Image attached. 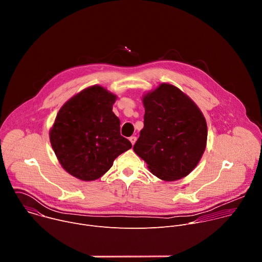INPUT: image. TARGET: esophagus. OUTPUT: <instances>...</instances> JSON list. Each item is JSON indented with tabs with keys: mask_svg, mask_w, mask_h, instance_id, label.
Masks as SVG:
<instances>
[{
	"mask_svg": "<svg viewBox=\"0 0 262 262\" xmlns=\"http://www.w3.org/2000/svg\"><path fill=\"white\" fill-rule=\"evenodd\" d=\"M129 141L132 142V144L134 145L135 143H136V141H137V137H135V136H132L130 138H129Z\"/></svg>",
	"mask_w": 262,
	"mask_h": 262,
	"instance_id": "obj_1",
	"label": "esophagus"
}]
</instances>
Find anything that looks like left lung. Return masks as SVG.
<instances>
[{
	"instance_id": "8db88e82",
	"label": "left lung",
	"mask_w": 262,
	"mask_h": 262,
	"mask_svg": "<svg viewBox=\"0 0 262 262\" xmlns=\"http://www.w3.org/2000/svg\"><path fill=\"white\" fill-rule=\"evenodd\" d=\"M144 127L134 151L159 178L172 181L192 172L206 147L207 125L195 102L170 84L143 98Z\"/></svg>"
}]
</instances>
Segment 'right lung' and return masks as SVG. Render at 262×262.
<instances>
[{
  "label": "right lung",
  "instance_id": "obj_1",
  "mask_svg": "<svg viewBox=\"0 0 262 262\" xmlns=\"http://www.w3.org/2000/svg\"><path fill=\"white\" fill-rule=\"evenodd\" d=\"M115 100L116 96L104 88L92 86L60 108L50 140L60 164L70 175L95 180L132 148V143L120 135V120L112 111Z\"/></svg>",
  "mask_w": 262,
  "mask_h": 262
}]
</instances>
